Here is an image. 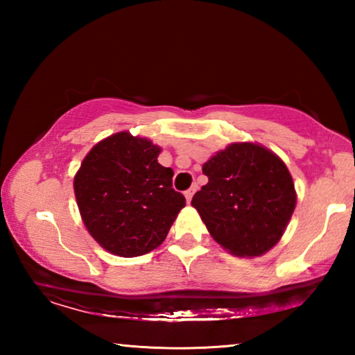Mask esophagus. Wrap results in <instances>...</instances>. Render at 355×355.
Masks as SVG:
<instances>
[{"label": "esophagus", "mask_w": 355, "mask_h": 355, "mask_svg": "<svg viewBox=\"0 0 355 355\" xmlns=\"http://www.w3.org/2000/svg\"><path fill=\"white\" fill-rule=\"evenodd\" d=\"M196 189H197V186H191V188H189L188 191H184V197H186V200H188V202H191V200H192V196H194Z\"/></svg>", "instance_id": "1"}]
</instances>
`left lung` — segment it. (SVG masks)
Wrapping results in <instances>:
<instances>
[{"instance_id":"1","label":"left lung","mask_w":355,"mask_h":355,"mask_svg":"<svg viewBox=\"0 0 355 355\" xmlns=\"http://www.w3.org/2000/svg\"><path fill=\"white\" fill-rule=\"evenodd\" d=\"M202 171L208 183L192 197L209 235L236 257H260L284 235L296 191L284 161L252 142L230 144Z\"/></svg>"}]
</instances>
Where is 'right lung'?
Segmentation results:
<instances>
[{
  "mask_svg": "<svg viewBox=\"0 0 355 355\" xmlns=\"http://www.w3.org/2000/svg\"><path fill=\"white\" fill-rule=\"evenodd\" d=\"M161 148L120 131L94 146L73 189L84 225L105 250L131 258L164 241L186 199L172 188L173 171L158 163Z\"/></svg>",
  "mask_w": 355,
  "mask_h": 355,
  "instance_id": "add662e5",
  "label": "right lung"
}]
</instances>
